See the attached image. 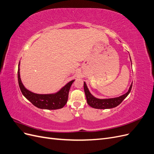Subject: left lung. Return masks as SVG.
<instances>
[{"label":"left lung","mask_w":154,"mask_h":154,"mask_svg":"<svg viewBox=\"0 0 154 154\" xmlns=\"http://www.w3.org/2000/svg\"><path fill=\"white\" fill-rule=\"evenodd\" d=\"M132 87V83L130 85L129 89L127 93L125 94L117 97L114 98H109V99H98L96 98L94 96L91 94L85 82L83 83V87H84V91L85 96L87 98V101L88 105L91 106L92 108L97 109H112L119 105L125 99L127 96L129 94V93L131 91Z\"/></svg>","instance_id":"obj_1"}]
</instances>
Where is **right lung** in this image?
Masks as SVG:
<instances>
[{
  "mask_svg": "<svg viewBox=\"0 0 154 154\" xmlns=\"http://www.w3.org/2000/svg\"><path fill=\"white\" fill-rule=\"evenodd\" d=\"M20 62L18 63V82L20 91L22 94L31 103L42 109L55 110L62 109L66 105L68 100L69 92L71 85L74 80L69 82L68 83L63 87L58 92L54 94H35L29 90L26 89L24 85L22 84L20 76Z\"/></svg>",
  "mask_w": 154,
  "mask_h": 154,
  "instance_id": "add662e5",
  "label": "right lung"
}]
</instances>
